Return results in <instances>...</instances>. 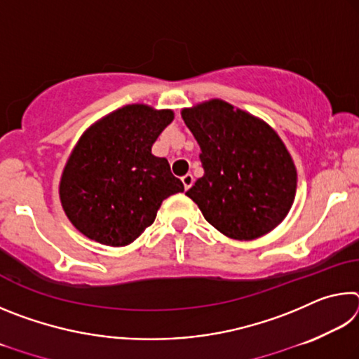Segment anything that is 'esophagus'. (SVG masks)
Returning <instances> with one entry per match:
<instances>
[{
  "mask_svg": "<svg viewBox=\"0 0 359 359\" xmlns=\"http://www.w3.org/2000/svg\"><path fill=\"white\" fill-rule=\"evenodd\" d=\"M193 182H194V179H193L191 174H185L184 177H182V184H184L185 190H188V188H190V187L193 185Z\"/></svg>",
  "mask_w": 359,
  "mask_h": 359,
  "instance_id": "obj_1",
  "label": "esophagus"
}]
</instances>
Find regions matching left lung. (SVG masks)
Here are the masks:
<instances>
[{
  "mask_svg": "<svg viewBox=\"0 0 359 359\" xmlns=\"http://www.w3.org/2000/svg\"><path fill=\"white\" fill-rule=\"evenodd\" d=\"M201 154L204 175L185 194L231 239L269 233L291 209L296 169L282 139L264 121L220 100L182 112Z\"/></svg>",
  "mask_w": 359,
  "mask_h": 359,
  "instance_id": "left-lung-1",
  "label": "left lung"
}]
</instances>
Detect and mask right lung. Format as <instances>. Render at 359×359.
Segmentation results:
<instances>
[{
  "label": "right lung",
  "instance_id": "right-lung-1",
  "mask_svg": "<svg viewBox=\"0 0 359 359\" xmlns=\"http://www.w3.org/2000/svg\"><path fill=\"white\" fill-rule=\"evenodd\" d=\"M172 117V111L133 104L85 131L63 171L60 198L71 223L88 239L128 245L155 222L166 198L184 191L166 158L151 155Z\"/></svg>",
  "mask_w": 359,
  "mask_h": 359
}]
</instances>
